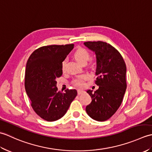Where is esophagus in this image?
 Segmentation results:
<instances>
[{
    "instance_id": "esophagus-1",
    "label": "esophagus",
    "mask_w": 152,
    "mask_h": 152,
    "mask_svg": "<svg viewBox=\"0 0 152 152\" xmlns=\"http://www.w3.org/2000/svg\"><path fill=\"white\" fill-rule=\"evenodd\" d=\"M78 95H82V94H83V93H84V91H83V90H80V89H78Z\"/></svg>"
}]
</instances>
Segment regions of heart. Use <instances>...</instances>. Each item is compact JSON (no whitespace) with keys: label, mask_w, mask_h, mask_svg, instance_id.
<instances>
[{"label":"heart","mask_w":152,"mask_h":152,"mask_svg":"<svg viewBox=\"0 0 152 152\" xmlns=\"http://www.w3.org/2000/svg\"><path fill=\"white\" fill-rule=\"evenodd\" d=\"M74 57L75 59L78 61L80 63L82 64H85L88 62V61L90 58V53L89 51L85 48H79L77 49L74 53ZM67 63V59L65 58L64 59L61 63V69L63 72H64L66 70V66ZM95 66V63L91 61L89 63V67L93 68ZM88 78V77L86 75H80L76 76L75 78H74L72 81V85L74 86L78 87V88H83L85 85V81Z\"/></svg>","instance_id":"b5f03b06"}]
</instances>
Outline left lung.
Here are the masks:
<instances>
[{
	"label": "left lung",
	"instance_id": "obj_1",
	"mask_svg": "<svg viewBox=\"0 0 152 152\" xmlns=\"http://www.w3.org/2000/svg\"><path fill=\"white\" fill-rule=\"evenodd\" d=\"M85 46L96 55V69L95 80L99 89L87 93L92 101L86 106L89 117L98 121L110 118L118 110L127 88L126 64L120 53L104 42H86Z\"/></svg>",
	"mask_w": 152,
	"mask_h": 152
}]
</instances>
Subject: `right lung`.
<instances>
[{
    "label": "right lung",
    "mask_w": 152,
    "mask_h": 152,
    "mask_svg": "<svg viewBox=\"0 0 152 152\" xmlns=\"http://www.w3.org/2000/svg\"><path fill=\"white\" fill-rule=\"evenodd\" d=\"M74 44L50 45L38 48L27 62L25 88L36 114L48 121H54L66 114L77 96L76 89L58 91L56 79L63 74L61 63Z\"/></svg>",
    "instance_id": "right-lung-1"
}]
</instances>
